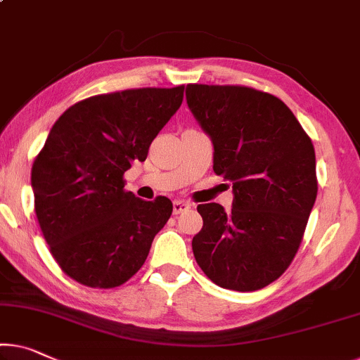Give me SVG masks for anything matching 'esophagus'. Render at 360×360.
<instances>
[{
  "instance_id": "1",
  "label": "esophagus",
  "mask_w": 360,
  "mask_h": 360,
  "mask_svg": "<svg viewBox=\"0 0 360 360\" xmlns=\"http://www.w3.org/2000/svg\"><path fill=\"white\" fill-rule=\"evenodd\" d=\"M190 207H191V204L186 202V201H180V199H176V201H174V214L175 215L188 211V209H190Z\"/></svg>"
}]
</instances>
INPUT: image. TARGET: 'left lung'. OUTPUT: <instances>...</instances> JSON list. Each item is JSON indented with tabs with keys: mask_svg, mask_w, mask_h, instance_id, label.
<instances>
[{
	"mask_svg": "<svg viewBox=\"0 0 360 360\" xmlns=\"http://www.w3.org/2000/svg\"><path fill=\"white\" fill-rule=\"evenodd\" d=\"M186 103L214 146V172L233 184L230 211L199 204L193 254L215 285L256 291L296 256L317 198L315 151L290 108L248 86L186 85Z\"/></svg>",
	"mask_w": 360,
	"mask_h": 360,
	"instance_id": "1",
	"label": "left lung"
}]
</instances>
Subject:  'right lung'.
Here are the masks:
<instances>
[{
  "label": "right lung",
  "mask_w": 360,
  "mask_h": 360,
  "mask_svg": "<svg viewBox=\"0 0 360 360\" xmlns=\"http://www.w3.org/2000/svg\"><path fill=\"white\" fill-rule=\"evenodd\" d=\"M185 86L136 88L70 106L32 167L35 212L59 267L91 288H115L145 264L172 214L169 198L143 201L124 174L179 110Z\"/></svg>",
  "instance_id": "1"
}]
</instances>
